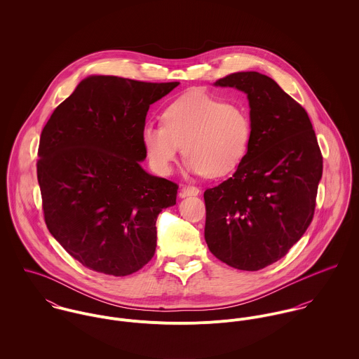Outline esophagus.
Returning <instances> with one entry per match:
<instances>
[{"label": "esophagus", "mask_w": 359, "mask_h": 359, "mask_svg": "<svg viewBox=\"0 0 359 359\" xmlns=\"http://www.w3.org/2000/svg\"><path fill=\"white\" fill-rule=\"evenodd\" d=\"M199 194H201L199 188L185 185V187H182V188H181V194H180V196H181V198H187V196H198Z\"/></svg>", "instance_id": "34e87169"}]
</instances>
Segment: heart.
I'll use <instances>...</instances> for the list:
<instances>
[{
  "mask_svg": "<svg viewBox=\"0 0 359 359\" xmlns=\"http://www.w3.org/2000/svg\"><path fill=\"white\" fill-rule=\"evenodd\" d=\"M161 124H147L141 134L158 174L171 172L182 147L189 172L224 177L245 160L253 137L252 118L245 107L198 88L168 103L161 113Z\"/></svg>",
  "mask_w": 359,
  "mask_h": 359,
  "instance_id": "1",
  "label": "heart"
}]
</instances>
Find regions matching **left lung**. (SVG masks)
I'll list each match as a JSON object with an SVG mask.
<instances>
[{"instance_id": "8db88e82", "label": "left lung", "mask_w": 359, "mask_h": 359, "mask_svg": "<svg viewBox=\"0 0 359 359\" xmlns=\"http://www.w3.org/2000/svg\"><path fill=\"white\" fill-rule=\"evenodd\" d=\"M215 87L248 95L253 137L235 174L205 192V239L222 262L258 271L286 256L307 231L322 154L306 109L271 77L239 72Z\"/></svg>"}]
</instances>
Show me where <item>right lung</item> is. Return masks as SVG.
I'll return each mask as SVG.
<instances>
[{
	"instance_id": "add662e5",
	"label": "right lung",
	"mask_w": 359,
	"mask_h": 359,
	"mask_svg": "<svg viewBox=\"0 0 359 359\" xmlns=\"http://www.w3.org/2000/svg\"><path fill=\"white\" fill-rule=\"evenodd\" d=\"M180 83L90 76L60 103L39 147L47 228L84 266L113 276L140 271L156 250V219L178 185L147 172L142 128L152 103Z\"/></svg>"
}]
</instances>
